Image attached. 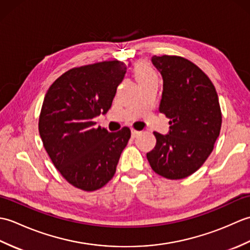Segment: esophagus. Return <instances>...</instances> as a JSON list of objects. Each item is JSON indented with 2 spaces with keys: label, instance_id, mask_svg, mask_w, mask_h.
<instances>
[{
  "label": "esophagus",
  "instance_id": "esophagus-1",
  "mask_svg": "<svg viewBox=\"0 0 250 250\" xmlns=\"http://www.w3.org/2000/svg\"><path fill=\"white\" fill-rule=\"evenodd\" d=\"M141 133L140 131H136V130H134V129H132L131 130V135H132V137H136V136H139V134Z\"/></svg>",
  "mask_w": 250,
  "mask_h": 250
}]
</instances>
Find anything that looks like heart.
Segmentation results:
<instances>
[{
  "mask_svg": "<svg viewBox=\"0 0 250 250\" xmlns=\"http://www.w3.org/2000/svg\"><path fill=\"white\" fill-rule=\"evenodd\" d=\"M135 78L139 83H144L148 81H152V79H157L156 72L153 68L146 62H141L136 65L135 70Z\"/></svg>",
  "mask_w": 250,
  "mask_h": 250,
  "instance_id": "b5f03b06",
  "label": "heart"
}]
</instances>
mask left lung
<instances>
[{"label": "left lung", "mask_w": 250, "mask_h": 250, "mask_svg": "<svg viewBox=\"0 0 250 250\" xmlns=\"http://www.w3.org/2000/svg\"><path fill=\"white\" fill-rule=\"evenodd\" d=\"M163 79L159 111L167 118V134L153 132L157 144L147 153L151 168L168 179L188 177L202 167L218 139L221 110L213 83L192 62L177 56H153Z\"/></svg>", "instance_id": "obj_1"}]
</instances>
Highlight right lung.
Segmentation results:
<instances>
[{
  "mask_svg": "<svg viewBox=\"0 0 250 250\" xmlns=\"http://www.w3.org/2000/svg\"><path fill=\"white\" fill-rule=\"evenodd\" d=\"M125 72L126 65L117 60L72 68L45 95L41 139L58 171L78 189L94 191L107 184L130 140L126 126L109 133L92 121L107 113Z\"/></svg>",
  "mask_w": 250,
  "mask_h": 250,
  "instance_id": "obj_1",
  "label": "right lung"
}]
</instances>
